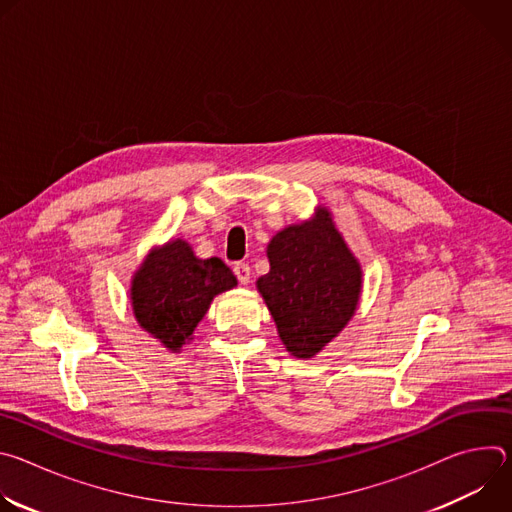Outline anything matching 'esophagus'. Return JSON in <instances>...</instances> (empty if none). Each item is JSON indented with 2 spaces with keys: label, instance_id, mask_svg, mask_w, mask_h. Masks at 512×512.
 <instances>
[{
  "label": "esophagus",
  "instance_id": "obj_1",
  "mask_svg": "<svg viewBox=\"0 0 512 512\" xmlns=\"http://www.w3.org/2000/svg\"><path fill=\"white\" fill-rule=\"evenodd\" d=\"M233 271H235V275H237V279H239L241 285H247V283H249V279H251V267H249V263L239 261V263L233 265Z\"/></svg>",
  "mask_w": 512,
  "mask_h": 512
}]
</instances>
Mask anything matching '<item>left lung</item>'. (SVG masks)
I'll return each instance as SVG.
<instances>
[{"label":"left lung","mask_w":512,"mask_h":512,"mask_svg":"<svg viewBox=\"0 0 512 512\" xmlns=\"http://www.w3.org/2000/svg\"><path fill=\"white\" fill-rule=\"evenodd\" d=\"M267 257L271 269L257 287L285 348L310 358L352 318L360 296V265L336 231L330 212L277 233Z\"/></svg>","instance_id":"1"}]
</instances>
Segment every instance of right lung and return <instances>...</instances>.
<instances>
[{"label": "right lung", "instance_id": "add662e5", "mask_svg": "<svg viewBox=\"0 0 512 512\" xmlns=\"http://www.w3.org/2000/svg\"><path fill=\"white\" fill-rule=\"evenodd\" d=\"M235 285L233 271L221 259H198L188 243L174 241L150 253L135 273L133 312L141 328L166 348L180 350L212 298Z\"/></svg>", "mask_w": 512, "mask_h": 512}]
</instances>
